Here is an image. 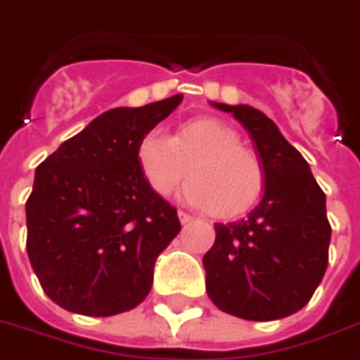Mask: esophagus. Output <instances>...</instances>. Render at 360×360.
Listing matches in <instances>:
<instances>
[{
    "label": "esophagus",
    "instance_id": "34e87169",
    "mask_svg": "<svg viewBox=\"0 0 360 360\" xmlns=\"http://www.w3.org/2000/svg\"><path fill=\"white\" fill-rule=\"evenodd\" d=\"M178 218H180V224H182V226H186V224L193 221V218H191L188 212H184V210H178Z\"/></svg>",
    "mask_w": 360,
    "mask_h": 360
}]
</instances>
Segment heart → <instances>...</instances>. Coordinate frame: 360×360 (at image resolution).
Segmentation results:
<instances>
[{"label":"heart","instance_id":"obj_1","mask_svg":"<svg viewBox=\"0 0 360 360\" xmlns=\"http://www.w3.org/2000/svg\"><path fill=\"white\" fill-rule=\"evenodd\" d=\"M136 163L150 190L169 197L178 184L184 201L197 209H210L220 218L245 214L264 190V167L252 150L241 146V136L214 117L191 119L172 136L153 129L136 148Z\"/></svg>","mask_w":360,"mask_h":360}]
</instances>
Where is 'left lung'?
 <instances>
[{"label":"left lung","instance_id":"left-lung-1","mask_svg":"<svg viewBox=\"0 0 360 360\" xmlns=\"http://www.w3.org/2000/svg\"><path fill=\"white\" fill-rule=\"evenodd\" d=\"M210 104L233 113L250 134L264 167V195L245 218L214 226L216 241L202 256L207 292L235 317H288L309 302L328 266L326 195L266 113L247 104Z\"/></svg>","mask_w":360,"mask_h":360}]
</instances>
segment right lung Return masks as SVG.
I'll return each mask as SVG.
<instances>
[{"instance_id":"add662e5","label":"right lung","mask_w":360,"mask_h":360,"mask_svg":"<svg viewBox=\"0 0 360 360\" xmlns=\"http://www.w3.org/2000/svg\"><path fill=\"white\" fill-rule=\"evenodd\" d=\"M182 98L100 113L36 169L26 201L28 258L45 294L68 311L110 317L151 290L155 260L180 220L150 190L136 148Z\"/></svg>"}]
</instances>
